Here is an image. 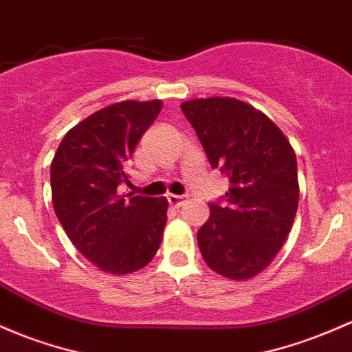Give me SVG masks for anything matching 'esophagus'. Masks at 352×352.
Instances as JSON below:
<instances>
[{
	"instance_id": "34e87169",
	"label": "esophagus",
	"mask_w": 352,
	"mask_h": 352,
	"mask_svg": "<svg viewBox=\"0 0 352 352\" xmlns=\"http://www.w3.org/2000/svg\"><path fill=\"white\" fill-rule=\"evenodd\" d=\"M167 200H168V204L172 207H175V208H179V207H182L185 202H187V199H185V197H182V195H172L170 194L168 197H167Z\"/></svg>"
}]
</instances>
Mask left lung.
<instances>
[{
	"mask_svg": "<svg viewBox=\"0 0 352 352\" xmlns=\"http://www.w3.org/2000/svg\"><path fill=\"white\" fill-rule=\"evenodd\" d=\"M180 108L212 167L229 179L227 202L210 204V217L197 232L200 254L227 279H252L279 254L294 223V148L267 115L237 98H194Z\"/></svg>",
	"mask_w": 352,
	"mask_h": 352,
	"instance_id": "1",
	"label": "left lung"
}]
</instances>
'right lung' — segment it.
<instances>
[{
  "mask_svg": "<svg viewBox=\"0 0 352 352\" xmlns=\"http://www.w3.org/2000/svg\"><path fill=\"white\" fill-rule=\"evenodd\" d=\"M162 100H123L65 135L52 160V200L72 244L100 270L125 276L145 267L164 239L165 197L120 194L126 165Z\"/></svg>",
  "mask_w": 352,
  "mask_h": 352,
  "instance_id": "1",
  "label": "right lung"
}]
</instances>
